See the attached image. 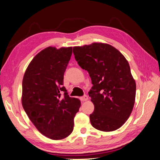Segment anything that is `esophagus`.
<instances>
[{"mask_svg":"<svg viewBox=\"0 0 160 160\" xmlns=\"http://www.w3.org/2000/svg\"><path fill=\"white\" fill-rule=\"evenodd\" d=\"M80 100H81V102H84V101H87V100H88V96H87V95H84V96H82V97H81L80 98Z\"/></svg>","mask_w":160,"mask_h":160,"instance_id":"obj_1","label":"esophagus"}]
</instances>
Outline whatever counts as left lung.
I'll use <instances>...</instances> for the list:
<instances>
[{
    "label": "left lung",
    "instance_id": "left-lung-1",
    "mask_svg": "<svg viewBox=\"0 0 160 160\" xmlns=\"http://www.w3.org/2000/svg\"><path fill=\"white\" fill-rule=\"evenodd\" d=\"M73 52L79 66L91 78V125L102 131L117 130L128 120L135 104L136 84L128 61L117 49L105 43L74 47Z\"/></svg>",
    "mask_w": 160,
    "mask_h": 160
}]
</instances>
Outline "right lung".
<instances>
[{
	"label": "right lung",
	"instance_id": "add662e5",
	"mask_svg": "<svg viewBox=\"0 0 160 160\" xmlns=\"http://www.w3.org/2000/svg\"><path fill=\"white\" fill-rule=\"evenodd\" d=\"M72 47H49L29 63L22 80V104L36 128L52 140H62L73 130V119L80 107L63 86L64 73Z\"/></svg>",
	"mask_w": 160,
	"mask_h": 160
}]
</instances>
